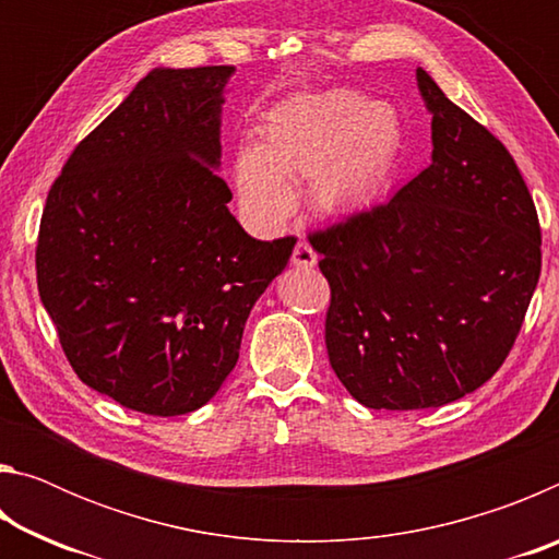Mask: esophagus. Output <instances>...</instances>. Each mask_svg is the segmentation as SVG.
Listing matches in <instances>:
<instances>
[{"instance_id":"1","label":"esophagus","mask_w":559,"mask_h":559,"mask_svg":"<svg viewBox=\"0 0 559 559\" xmlns=\"http://www.w3.org/2000/svg\"><path fill=\"white\" fill-rule=\"evenodd\" d=\"M290 263L298 269H313L318 263V253L313 251V246H310L308 241H298L296 249H293Z\"/></svg>"}]
</instances>
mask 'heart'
<instances>
[{
    "label": "heart",
    "mask_w": 559,
    "mask_h": 559,
    "mask_svg": "<svg viewBox=\"0 0 559 559\" xmlns=\"http://www.w3.org/2000/svg\"><path fill=\"white\" fill-rule=\"evenodd\" d=\"M400 150L394 108L353 91L306 93L273 108L259 145L236 153V197L257 222L281 224L296 202L290 185L308 179L316 210L355 212L382 192Z\"/></svg>",
    "instance_id": "obj_1"
}]
</instances>
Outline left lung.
I'll return each instance as SVG.
<instances>
[{"label":"left lung","mask_w":559,"mask_h":559,"mask_svg":"<svg viewBox=\"0 0 559 559\" xmlns=\"http://www.w3.org/2000/svg\"><path fill=\"white\" fill-rule=\"evenodd\" d=\"M431 165L390 202L310 234L330 283L325 345L370 409H429L503 365L540 278V224L515 159L424 69Z\"/></svg>","instance_id":"left-lung-1"}]
</instances>
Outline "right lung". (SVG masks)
<instances>
[{
	"instance_id": "obj_1",
	"label": "right lung",
	"mask_w": 559,
	"mask_h": 559,
	"mask_svg": "<svg viewBox=\"0 0 559 559\" xmlns=\"http://www.w3.org/2000/svg\"><path fill=\"white\" fill-rule=\"evenodd\" d=\"M234 71H150L46 197L41 302L81 382L126 409L177 416L210 402L296 246L253 239L226 206L216 169Z\"/></svg>"
}]
</instances>
